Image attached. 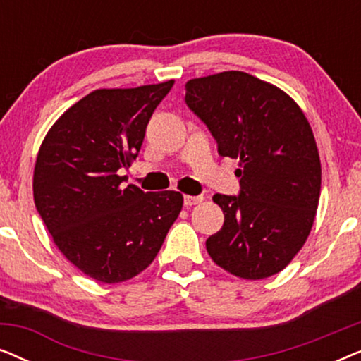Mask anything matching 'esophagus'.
<instances>
[{"label": "esophagus", "instance_id": "obj_1", "mask_svg": "<svg viewBox=\"0 0 361 361\" xmlns=\"http://www.w3.org/2000/svg\"><path fill=\"white\" fill-rule=\"evenodd\" d=\"M202 200H204V197H202V195H184V205L185 207L197 205V204H200Z\"/></svg>", "mask_w": 361, "mask_h": 361}]
</instances>
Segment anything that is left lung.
<instances>
[{
	"instance_id": "1",
	"label": "left lung",
	"mask_w": 361,
	"mask_h": 361,
	"mask_svg": "<svg viewBox=\"0 0 361 361\" xmlns=\"http://www.w3.org/2000/svg\"><path fill=\"white\" fill-rule=\"evenodd\" d=\"M185 103L209 126L219 154L240 161V195H214L225 221L205 241L210 258L241 279L278 274L317 214L322 167L307 118L279 87L240 71L192 78Z\"/></svg>"
}]
</instances>
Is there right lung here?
Returning a JSON list of instances; mask_svg holds the SVG:
<instances>
[{"mask_svg":"<svg viewBox=\"0 0 361 361\" xmlns=\"http://www.w3.org/2000/svg\"><path fill=\"white\" fill-rule=\"evenodd\" d=\"M172 85L93 90L62 113L39 147V215L59 251L100 283L142 273L182 210L180 192H142L118 174L136 159L152 111Z\"/></svg>","mask_w":361,"mask_h":361,"instance_id":"right-lung-1","label":"right lung"}]
</instances>
